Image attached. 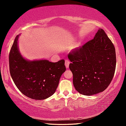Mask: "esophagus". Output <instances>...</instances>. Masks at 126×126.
Listing matches in <instances>:
<instances>
[{"label":"esophagus","mask_w":126,"mask_h":126,"mask_svg":"<svg viewBox=\"0 0 126 126\" xmlns=\"http://www.w3.org/2000/svg\"><path fill=\"white\" fill-rule=\"evenodd\" d=\"M69 63H70L69 61L68 60V59H65V67H66V68H69Z\"/></svg>","instance_id":"esophagus-1"}]
</instances>
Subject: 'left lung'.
Here are the masks:
<instances>
[{"label":"left lung","mask_w":126,"mask_h":126,"mask_svg":"<svg viewBox=\"0 0 126 126\" xmlns=\"http://www.w3.org/2000/svg\"><path fill=\"white\" fill-rule=\"evenodd\" d=\"M69 69L74 88L85 95L104 91L113 77L116 65V50L102 29L93 39L69 53Z\"/></svg>","instance_id":"1"}]
</instances>
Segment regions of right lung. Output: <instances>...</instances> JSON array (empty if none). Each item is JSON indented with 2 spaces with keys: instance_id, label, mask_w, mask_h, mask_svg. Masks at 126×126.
Segmentation results:
<instances>
[{
  "instance_id": "1",
  "label": "right lung",
  "mask_w": 126,
  "mask_h": 126,
  "mask_svg": "<svg viewBox=\"0 0 126 126\" xmlns=\"http://www.w3.org/2000/svg\"><path fill=\"white\" fill-rule=\"evenodd\" d=\"M18 35L9 55V69L17 88L23 94L36 100L45 99L53 95L66 68L64 60L53 63L46 59L28 61L19 51Z\"/></svg>"
}]
</instances>
